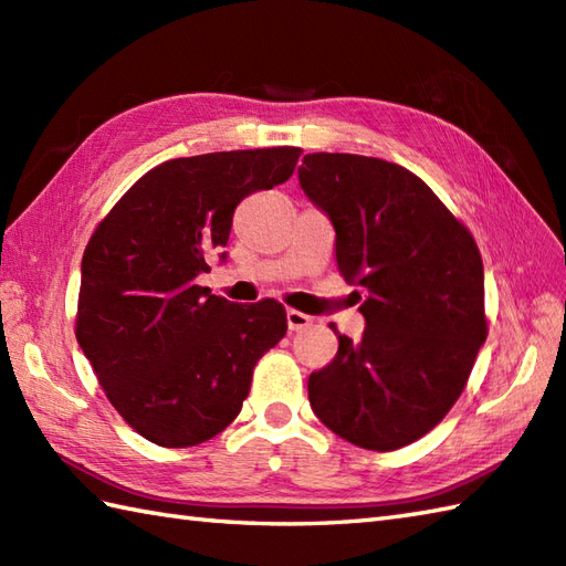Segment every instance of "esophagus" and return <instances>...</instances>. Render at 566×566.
<instances>
[{"label":"esophagus","instance_id":"obj_1","mask_svg":"<svg viewBox=\"0 0 566 566\" xmlns=\"http://www.w3.org/2000/svg\"><path fill=\"white\" fill-rule=\"evenodd\" d=\"M286 323H290V331H304V328H308L311 323H314V318H311L308 314H302V311H296V308H290L286 311Z\"/></svg>","mask_w":566,"mask_h":566}]
</instances>
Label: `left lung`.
Returning <instances> with one entry per match:
<instances>
[{"mask_svg":"<svg viewBox=\"0 0 566 566\" xmlns=\"http://www.w3.org/2000/svg\"><path fill=\"white\" fill-rule=\"evenodd\" d=\"M306 197L331 216L335 260L365 292L363 340L308 377V401L335 436L389 452L448 416L486 340L484 264L474 235L406 167L308 153Z\"/></svg>","mask_w":566,"mask_h":566,"instance_id":"1","label":"left lung"}]
</instances>
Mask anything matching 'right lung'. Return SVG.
Instances as JSON below:
<instances>
[{
	"mask_svg": "<svg viewBox=\"0 0 566 566\" xmlns=\"http://www.w3.org/2000/svg\"><path fill=\"white\" fill-rule=\"evenodd\" d=\"M298 155L280 146L167 160L84 248L77 343L118 416L160 448H191L231 426L258 359L284 338L280 302L233 304L197 274L226 248L238 203L286 182Z\"/></svg>",
	"mask_w": 566,
	"mask_h": 566,
	"instance_id": "right-lung-1",
	"label": "right lung"
}]
</instances>
